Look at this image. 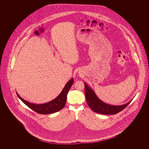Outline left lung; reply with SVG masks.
<instances>
[{"mask_svg": "<svg viewBox=\"0 0 149 149\" xmlns=\"http://www.w3.org/2000/svg\"><path fill=\"white\" fill-rule=\"evenodd\" d=\"M85 94L88 105L95 113L102 114H116L122 111L131 102L132 100L127 104L121 106H111L102 102L97 97L92 89L85 83Z\"/></svg>", "mask_w": 149, "mask_h": 149, "instance_id": "8db88e82", "label": "left lung"}]
</instances>
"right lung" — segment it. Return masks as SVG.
Returning <instances> with one entry per match:
<instances>
[{"mask_svg": "<svg viewBox=\"0 0 149 149\" xmlns=\"http://www.w3.org/2000/svg\"><path fill=\"white\" fill-rule=\"evenodd\" d=\"M73 83L74 79H71L69 82H68L66 84L63 90L56 98L51 101L50 102L42 104H36L29 103L25 100L22 99L17 94V95L18 97V98L21 99L27 106L29 107V108H30L31 109H32L36 112L42 114L54 113L62 109L65 106L66 102L67 94L69 92Z\"/></svg>", "mask_w": 149, "mask_h": 149, "instance_id": "obj_1", "label": "right lung"}]
</instances>
